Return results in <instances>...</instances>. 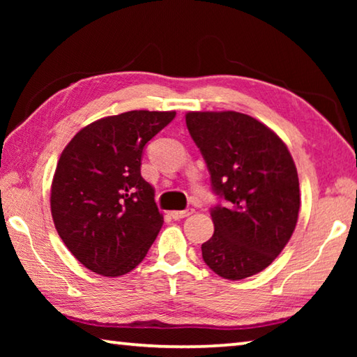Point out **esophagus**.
Returning a JSON list of instances; mask_svg holds the SVG:
<instances>
[{"label":"esophagus","instance_id":"esophagus-1","mask_svg":"<svg viewBox=\"0 0 357 357\" xmlns=\"http://www.w3.org/2000/svg\"><path fill=\"white\" fill-rule=\"evenodd\" d=\"M190 214H193L192 208H187L184 211H172V213H170V215L173 217L174 220H181V219H184V217H189Z\"/></svg>","mask_w":357,"mask_h":357}]
</instances>
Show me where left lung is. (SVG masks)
I'll use <instances>...</instances> for the list:
<instances>
[{"mask_svg": "<svg viewBox=\"0 0 357 357\" xmlns=\"http://www.w3.org/2000/svg\"><path fill=\"white\" fill-rule=\"evenodd\" d=\"M185 124L223 200L211 208L213 238L202 245L217 275L241 280L274 261L298 222L299 179L287 144L238 112H189Z\"/></svg>", "mask_w": 357, "mask_h": 357, "instance_id": "obj_1", "label": "left lung"}]
</instances>
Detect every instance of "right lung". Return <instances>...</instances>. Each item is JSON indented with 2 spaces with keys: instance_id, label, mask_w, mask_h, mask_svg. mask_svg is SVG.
I'll return each mask as SVG.
<instances>
[{
  "instance_id": "obj_1",
  "label": "right lung",
  "mask_w": 357,
  "mask_h": 357,
  "mask_svg": "<svg viewBox=\"0 0 357 357\" xmlns=\"http://www.w3.org/2000/svg\"><path fill=\"white\" fill-rule=\"evenodd\" d=\"M176 112L134 110L94 121L72 138L52 183V217L66 247L105 277L130 273L164 217L143 179V149Z\"/></svg>"
}]
</instances>
